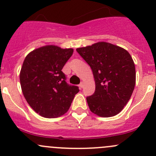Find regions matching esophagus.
Returning a JSON list of instances; mask_svg holds the SVG:
<instances>
[{
	"instance_id": "obj_1",
	"label": "esophagus",
	"mask_w": 156,
	"mask_h": 156,
	"mask_svg": "<svg viewBox=\"0 0 156 156\" xmlns=\"http://www.w3.org/2000/svg\"><path fill=\"white\" fill-rule=\"evenodd\" d=\"M79 86H80V87H81V88L84 87V81H81V82L80 83Z\"/></svg>"
}]
</instances>
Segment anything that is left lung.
I'll list each match as a JSON object with an SVG mask.
<instances>
[{
	"label": "left lung",
	"instance_id": "obj_1",
	"mask_svg": "<svg viewBox=\"0 0 156 156\" xmlns=\"http://www.w3.org/2000/svg\"><path fill=\"white\" fill-rule=\"evenodd\" d=\"M92 69L95 92L87 97L90 110L100 117L119 114L132 95L136 84L133 59L125 49L100 41L76 49Z\"/></svg>",
	"mask_w": 156,
	"mask_h": 156
}]
</instances>
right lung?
<instances>
[{
	"label": "right lung",
	"mask_w": 156,
	"mask_h": 156,
	"mask_svg": "<svg viewBox=\"0 0 156 156\" xmlns=\"http://www.w3.org/2000/svg\"><path fill=\"white\" fill-rule=\"evenodd\" d=\"M74 50L46 45L26 56L20 74L22 91L29 106L41 116L59 117L67 112L79 89L66 82L62 69Z\"/></svg>",
	"instance_id": "right-lung-1"
}]
</instances>
